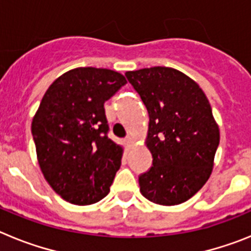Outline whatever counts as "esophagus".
Returning a JSON list of instances; mask_svg holds the SVG:
<instances>
[{"mask_svg": "<svg viewBox=\"0 0 251 251\" xmlns=\"http://www.w3.org/2000/svg\"><path fill=\"white\" fill-rule=\"evenodd\" d=\"M126 143H127L128 147H130V146L134 145V139H133L132 136H128L127 138H126Z\"/></svg>", "mask_w": 251, "mask_h": 251, "instance_id": "34e87169", "label": "esophagus"}]
</instances>
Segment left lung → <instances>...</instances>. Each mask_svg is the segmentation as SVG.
I'll return each mask as SVG.
<instances>
[{"mask_svg": "<svg viewBox=\"0 0 251 251\" xmlns=\"http://www.w3.org/2000/svg\"><path fill=\"white\" fill-rule=\"evenodd\" d=\"M150 115L146 146L152 167L139 176L141 194L158 205H178L206 183L220 130L199 84L166 66L126 73Z\"/></svg>", "mask_w": 251, "mask_h": 251, "instance_id": "left-lung-1", "label": "left lung"}]
</instances>
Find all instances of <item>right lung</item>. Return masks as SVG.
I'll return each instance as SVG.
<instances>
[{"label": "right lung", "mask_w": 251, "mask_h": 251, "mask_svg": "<svg viewBox=\"0 0 251 251\" xmlns=\"http://www.w3.org/2000/svg\"><path fill=\"white\" fill-rule=\"evenodd\" d=\"M127 83L109 69L76 68L49 86L31 132L49 185L64 200L84 206L109 194L123 147L108 138L104 103Z\"/></svg>", "instance_id": "add662e5"}]
</instances>
